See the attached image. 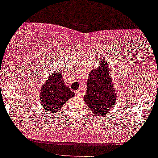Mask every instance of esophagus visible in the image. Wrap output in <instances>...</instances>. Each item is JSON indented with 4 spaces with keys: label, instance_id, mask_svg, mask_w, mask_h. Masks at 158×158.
<instances>
[{
    "label": "esophagus",
    "instance_id": "1",
    "mask_svg": "<svg viewBox=\"0 0 158 158\" xmlns=\"http://www.w3.org/2000/svg\"><path fill=\"white\" fill-rule=\"evenodd\" d=\"M75 93H76V95H79V93H80V91H79V90L76 91V92H75Z\"/></svg>",
    "mask_w": 158,
    "mask_h": 158
}]
</instances>
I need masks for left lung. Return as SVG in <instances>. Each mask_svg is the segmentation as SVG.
<instances>
[{
    "label": "left lung",
    "mask_w": 158,
    "mask_h": 158,
    "mask_svg": "<svg viewBox=\"0 0 158 158\" xmlns=\"http://www.w3.org/2000/svg\"><path fill=\"white\" fill-rule=\"evenodd\" d=\"M100 62L98 69H93L89 72L87 93L84 95V100L89 110L98 117L109 112L117 101L109 64L105 59L101 58Z\"/></svg>",
    "instance_id": "left-lung-1"
}]
</instances>
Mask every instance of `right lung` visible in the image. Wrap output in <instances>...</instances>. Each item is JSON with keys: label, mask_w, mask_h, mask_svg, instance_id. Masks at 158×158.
Masks as SVG:
<instances>
[{"label": "right lung", "mask_w": 158, "mask_h": 158, "mask_svg": "<svg viewBox=\"0 0 158 158\" xmlns=\"http://www.w3.org/2000/svg\"><path fill=\"white\" fill-rule=\"evenodd\" d=\"M75 95L65 85L61 71H55L49 75L41 87L39 100L41 106L50 113L58 111L68 100Z\"/></svg>", "instance_id": "obj_1"}]
</instances>
